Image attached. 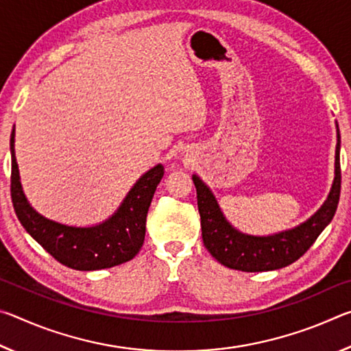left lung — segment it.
Returning a JSON list of instances; mask_svg holds the SVG:
<instances>
[{"label": "left lung", "mask_w": 351, "mask_h": 351, "mask_svg": "<svg viewBox=\"0 0 351 351\" xmlns=\"http://www.w3.org/2000/svg\"><path fill=\"white\" fill-rule=\"evenodd\" d=\"M339 148L341 136L337 134L336 176L324 206L304 224L269 237H252L234 229L226 221L210 189L197 175H193L192 180L197 187L201 217V232H203L204 246L212 257L230 269L245 272L280 269L299 260L331 221L337 209L341 195Z\"/></svg>", "instance_id": "obj_1"}]
</instances>
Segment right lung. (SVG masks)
<instances>
[{
  "label": "right lung",
  "instance_id": "right-lung-1",
  "mask_svg": "<svg viewBox=\"0 0 351 351\" xmlns=\"http://www.w3.org/2000/svg\"><path fill=\"white\" fill-rule=\"evenodd\" d=\"M14 142L15 130H12V203L23 228L46 252L68 268L96 271L125 263L141 251L145 239L148 207L152 204L154 190L164 176L161 164L139 178L117 212L105 223L93 228H73L41 217L27 203L21 190Z\"/></svg>",
  "mask_w": 351,
  "mask_h": 351
}]
</instances>
